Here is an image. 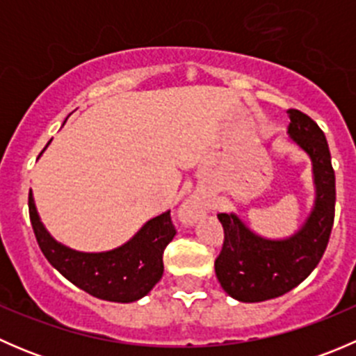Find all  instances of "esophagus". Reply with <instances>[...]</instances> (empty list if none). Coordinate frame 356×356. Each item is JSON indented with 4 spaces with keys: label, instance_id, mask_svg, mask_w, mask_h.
I'll list each match as a JSON object with an SVG mask.
<instances>
[{
    "label": "esophagus",
    "instance_id": "34e87169",
    "mask_svg": "<svg viewBox=\"0 0 356 356\" xmlns=\"http://www.w3.org/2000/svg\"><path fill=\"white\" fill-rule=\"evenodd\" d=\"M201 210V204L196 200H189L184 207V215L188 218H193Z\"/></svg>",
    "mask_w": 356,
    "mask_h": 356
}]
</instances>
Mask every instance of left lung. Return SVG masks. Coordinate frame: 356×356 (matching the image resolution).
<instances>
[{"label":"left lung","instance_id":"obj_1","mask_svg":"<svg viewBox=\"0 0 356 356\" xmlns=\"http://www.w3.org/2000/svg\"><path fill=\"white\" fill-rule=\"evenodd\" d=\"M289 134L314 161L317 201L305 227L286 241L254 236L236 215L218 213L224 243L215 258V274L229 296L245 303L272 300L296 288L321 261L334 224L336 177L327 139L307 113L288 110Z\"/></svg>","mask_w":356,"mask_h":356}]
</instances>
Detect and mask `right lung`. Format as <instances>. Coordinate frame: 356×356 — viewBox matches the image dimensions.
<instances>
[{
	"label": "right lung",
	"mask_w": 356,
	"mask_h": 356,
	"mask_svg": "<svg viewBox=\"0 0 356 356\" xmlns=\"http://www.w3.org/2000/svg\"><path fill=\"white\" fill-rule=\"evenodd\" d=\"M29 217L46 260L91 296L131 303L148 294L163 274V251L174 239L170 211L152 218L127 245L106 253H79L58 245L42 227L29 193Z\"/></svg>",
	"instance_id": "right-lung-1"
}]
</instances>
